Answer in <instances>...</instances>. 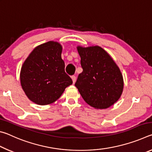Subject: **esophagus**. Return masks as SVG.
Here are the masks:
<instances>
[{
    "mask_svg": "<svg viewBox=\"0 0 152 152\" xmlns=\"http://www.w3.org/2000/svg\"><path fill=\"white\" fill-rule=\"evenodd\" d=\"M72 81H73V84H74L76 80V77L75 76H72Z\"/></svg>",
    "mask_w": 152,
    "mask_h": 152,
    "instance_id": "1",
    "label": "esophagus"
}]
</instances>
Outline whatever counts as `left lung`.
<instances>
[{"label":"left lung","instance_id":"obj_1","mask_svg":"<svg viewBox=\"0 0 152 152\" xmlns=\"http://www.w3.org/2000/svg\"><path fill=\"white\" fill-rule=\"evenodd\" d=\"M83 71L75 86L87 104L95 109L109 108L121 95L123 79L119 67L99 46L77 47Z\"/></svg>","mask_w":152,"mask_h":152}]
</instances>
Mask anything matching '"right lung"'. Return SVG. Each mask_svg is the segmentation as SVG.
<instances>
[{
  "mask_svg": "<svg viewBox=\"0 0 152 152\" xmlns=\"http://www.w3.org/2000/svg\"><path fill=\"white\" fill-rule=\"evenodd\" d=\"M61 51L60 43L50 41L36 47L23 64L20 84L27 96L36 104L52 103L72 84L65 72Z\"/></svg>",
  "mask_w": 152,
  "mask_h": 152,
  "instance_id": "1",
  "label": "right lung"
}]
</instances>
